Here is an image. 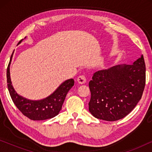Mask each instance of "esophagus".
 <instances>
[{"label":"esophagus","instance_id":"obj_1","mask_svg":"<svg viewBox=\"0 0 152 152\" xmlns=\"http://www.w3.org/2000/svg\"><path fill=\"white\" fill-rule=\"evenodd\" d=\"M86 79L85 77V76L84 75H80L77 77V82L80 84H84L86 83Z\"/></svg>","mask_w":152,"mask_h":152}]
</instances>
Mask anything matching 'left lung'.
Returning a JSON list of instances; mask_svg holds the SVG:
<instances>
[{
	"instance_id": "1",
	"label": "left lung",
	"mask_w": 152,
	"mask_h": 152,
	"mask_svg": "<svg viewBox=\"0 0 152 152\" xmlns=\"http://www.w3.org/2000/svg\"><path fill=\"white\" fill-rule=\"evenodd\" d=\"M145 72L142 55L132 65H118L95 72L89 82L90 113L106 121L127 115L142 97Z\"/></svg>"
}]
</instances>
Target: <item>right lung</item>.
Listing matches in <instances>:
<instances>
[{
    "label": "right lung",
    "mask_w": 152,
    "mask_h": 152,
    "mask_svg": "<svg viewBox=\"0 0 152 152\" xmlns=\"http://www.w3.org/2000/svg\"><path fill=\"white\" fill-rule=\"evenodd\" d=\"M26 38V37H25V39ZM23 40V39L20 40L17 45H19ZM13 54L14 52L10 58L7 69V82L8 91L14 104L24 115L30 120H43L55 117L61 111L68 92L74 85V80L69 79L64 81L51 95L45 98L38 100L27 99L18 94L12 86L10 67Z\"/></svg>",
    "instance_id": "1"
}]
</instances>
